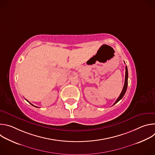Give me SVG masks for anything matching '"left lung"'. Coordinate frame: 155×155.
Masks as SVG:
<instances>
[{
    "label": "left lung",
    "mask_w": 155,
    "mask_h": 155,
    "mask_svg": "<svg viewBox=\"0 0 155 155\" xmlns=\"http://www.w3.org/2000/svg\"><path fill=\"white\" fill-rule=\"evenodd\" d=\"M125 63V62H124ZM127 78H128V72H127V66H126V72H125V80H124V86H123V90L120 95V96L118 97V98L117 99V101H115V102L114 104V105H115V104H117L118 101H120L122 98L124 96V95L125 94V93L126 91V90H127Z\"/></svg>",
    "instance_id": "1"
}]
</instances>
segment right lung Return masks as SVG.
Listing matches in <instances>:
<instances>
[{"instance_id": "right-lung-1", "label": "right lung", "mask_w": 155, "mask_h": 155, "mask_svg": "<svg viewBox=\"0 0 155 155\" xmlns=\"http://www.w3.org/2000/svg\"><path fill=\"white\" fill-rule=\"evenodd\" d=\"M26 101H27V100H26ZM28 101V102H29V104H31V105H33V106H34V105H32V104H31V103H30V102H29V101ZM34 107H35V106H34Z\"/></svg>"}]
</instances>
